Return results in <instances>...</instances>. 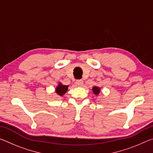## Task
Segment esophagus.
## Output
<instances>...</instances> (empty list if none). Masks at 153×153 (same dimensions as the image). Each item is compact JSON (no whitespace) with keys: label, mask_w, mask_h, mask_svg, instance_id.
Wrapping results in <instances>:
<instances>
[{"label":"esophagus","mask_w":153,"mask_h":153,"mask_svg":"<svg viewBox=\"0 0 153 153\" xmlns=\"http://www.w3.org/2000/svg\"><path fill=\"white\" fill-rule=\"evenodd\" d=\"M84 84V81L82 79H78L76 81V85L77 86H82Z\"/></svg>","instance_id":"34e87169"}]
</instances>
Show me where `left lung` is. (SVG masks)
Here are the masks:
<instances>
[{
  "label": "left lung",
  "mask_w": 153,
  "mask_h": 153,
  "mask_svg": "<svg viewBox=\"0 0 153 153\" xmlns=\"http://www.w3.org/2000/svg\"><path fill=\"white\" fill-rule=\"evenodd\" d=\"M92 92L96 96H98L100 92V88L98 86H93L92 87Z\"/></svg>",
  "instance_id": "obj_1"
}]
</instances>
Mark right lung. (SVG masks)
I'll return each mask as SVG.
<instances>
[{"mask_svg": "<svg viewBox=\"0 0 153 153\" xmlns=\"http://www.w3.org/2000/svg\"><path fill=\"white\" fill-rule=\"evenodd\" d=\"M69 86H65V85L62 84L61 82H59L57 86H56L55 88V92L56 94L60 96V97H63V96L67 92V90H68Z\"/></svg>", "mask_w": 153, "mask_h": 153, "instance_id": "obj_1", "label": "right lung"}]
</instances>
